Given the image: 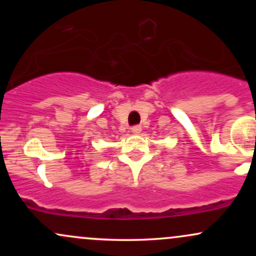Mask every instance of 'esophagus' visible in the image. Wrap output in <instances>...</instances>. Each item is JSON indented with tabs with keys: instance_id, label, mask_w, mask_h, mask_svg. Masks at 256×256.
<instances>
[{
	"instance_id": "1",
	"label": "esophagus",
	"mask_w": 256,
	"mask_h": 256,
	"mask_svg": "<svg viewBox=\"0 0 256 256\" xmlns=\"http://www.w3.org/2000/svg\"><path fill=\"white\" fill-rule=\"evenodd\" d=\"M131 131H132V134H140V132H142V128H140V125H136V126H134V128H131Z\"/></svg>"
}]
</instances>
